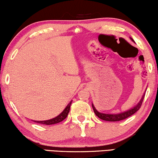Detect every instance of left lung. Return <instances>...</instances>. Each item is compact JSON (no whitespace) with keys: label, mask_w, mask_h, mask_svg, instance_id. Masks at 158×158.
<instances>
[{"label":"left lung","mask_w":158,"mask_h":158,"mask_svg":"<svg viewBox=\"0 0 158 158\" xmlns=\"http://www.w3.org/2000/svg\"><path fill=\"white\" fill-rule=\"evenodd\" d=\"M130 39L131 40V41H133L134 42L133 39H131V38H130ZM144 96H145V94H144L143 96H142V97L141 100L139 101V102L138 103L135 107L132 108V109H129L127 111L122 112V113L117 114H109L100 113V112L97 111L96 108L94 107V104H92V107H93V109H94V113L96 114V115L98 116L99 118H101V119L107 121V122H118V121L124 120V119H125V118L129 117V116H131V115H133L134 114L136 113V112H137L138 110L140 109V107H141L142 103V102H143Z\"/></svg>","instance_id":"obj_1"}]
</instances>
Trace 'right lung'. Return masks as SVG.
I'll return each mask as SVG.
<instances>
[{"instance_id": "right-lung-1", "label": "right lung", "mask_w": 158, "mask_h": 158, "mask_svg": "<svg viewBox=\"0 0 158 158\" xmlns=\"http://www.w3.org/2000/svg\"><path fill=\"white\" fill-rule=\"evenodd\" d=\"M72 101H71L70 103H68V105L65 107V109L63 110V111L62 112L61 114H60L59 115L56 117L52 118V119L49 120H46V121H34V122L39 123V124H46V125H51V124H57L62 121H63L64 118H65L68 115L69 111H70V108L71 106V103H72Z\"/></svg>"}]
</instances>
